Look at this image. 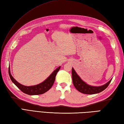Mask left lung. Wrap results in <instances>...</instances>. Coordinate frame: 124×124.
I'll use <instances>...</instances> for the list:
<instances>
[{
  "mask_svg": "<svg viewBox=\"0 0 124 124\" xmlns=\"http://www.w3.org/2000/svg\"><path fill=\"white\" fill-rule=\"evenodd\" d=\"M72 78L73 85L75 88L79 92L86 94H94L100 93L107 88L112 80L111 79L109 82L101 86L96 87L88 85L81 79V78L79 77L73 68H72Z\"/></svg>",
  "mask_w": 124,
  "mask_h": 124,
  "instance_id": "left-lung-1",
  "label": "left lung"
}]
</instances>
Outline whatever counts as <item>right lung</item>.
I'll return each mask as SVG.
<instances>
[{
    "label": "right lung",
    "mask_w": 124,
    "mask_h": 124,
    "mask_svg": "<svg viewBox=\"0 0 124 124\" xmlns=\"http://www.w3.org/2000/svg\"><path fill=\"white\" fill-rule=\"evenodd\" d=\"M61 67L57 68L56 70H55L52 74L47 78L46 79L43 81V83L38 84V85L31 86H26L22 85L21 84L18 83L15 79L13 77L11 73L10 72V68H8V73L10 79L12 82L19 88L21 91L24 93H25L30 95H40L44 94L48 91L51 88L55 80V77H56L57 73L60 69Z\"/></svg>",
    "instance_id": "add662e5"
}]
</instances>
